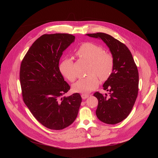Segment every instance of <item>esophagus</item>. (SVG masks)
Wrapping results in <instances>:
<instances>
[{
    "label": "esophagus",
    "instance_id": "obj_1",
    "mask_svg": "<svg viewBox=\"0 0 158 158\" xmlns=\"http://www.w3.org/2000/svg\"><path fill=\"white\" fill-rule=\"evenodd\" d=\"M88 97H89V95H87V94H82L81 95V97H82V99H86Z\"/></svg>",
    "mask_w": 158,
    "mask_h": 158
}]
</instances>
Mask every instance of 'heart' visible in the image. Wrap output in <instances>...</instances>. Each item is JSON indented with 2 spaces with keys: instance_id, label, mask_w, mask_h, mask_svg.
Segmentation results:
<instances>
[{
  "instance_id": "obj_1",
  "label": "heart",
  "mask_w": 158,
  "mask_h": 158,
  "mask_svg": "<svg viewBox=\"0 0 158 158\" xmlns=\"http://www.w3.org/2000/svg\"><path fill=\"white\" fill-rule=\"evenodd\" d=\"M77 54L90 63L88 73L91 75L79 79L73 85L72 88L76 92L88 93L98 86V76L102 81L110 77L113 70V57L110 54L105 53L102 47L92 42L82 44L77 51ZM59 69L63 76L70 81L76 79L71 57L64 58L60 63Z\"/></svg>"
}]
</instances>
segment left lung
<instances>
[{
    "mask_svg": "<svg viewBox=\"0 0 158 158\" xmlns=\"http://www.w3.org/2000/svg\"><path fill=\"white\" fill-rule=\"evenodd\" d=\"M86 35L102 40L110 48L114 61L113 72L103 85L109 95L99 92L94 94L98 99L96 115L104 123H118L128 117L137 98V66L129 48L118 40L103 32Z\"/></svg>",
    "mask_w": 158,
    "mask_h": 158,
    "instance_id": "obj_1",
    "label": "left lung"
}]
</instances>
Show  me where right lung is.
<instances>
[{
    "label": "right lung",
    "mask_w": 158,
    "mask_h": 158,
    "mask_svg": "<svg viewBox=\"0 0 158 158\" xmlns=\"http://www.w3.org/2000/svg\"><path fill=\"white\" fill-rule=\"evenodd\" d=\"M74 40L69 34L44 35L33 43L21 63L23 102L35 118L50 129L71 125L82 101L78 93L63 97L70 87L59 69L63 52Z\"/></svg>",
    "instance_id": "right-lung-1"
}]
</instances>
